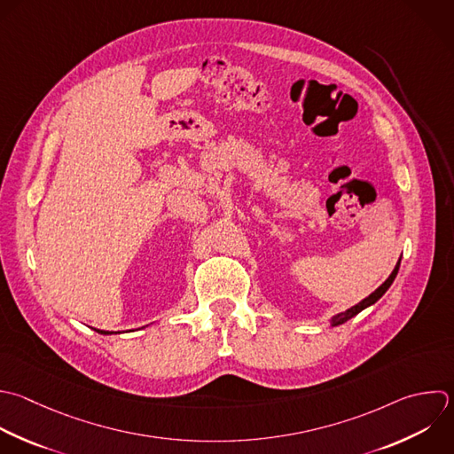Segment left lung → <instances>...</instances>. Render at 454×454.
<instances>
[{"label":"left lung","instance_id":"obj_1","mask_svg":"<svg viewBox=\"0 0 454 454\" xmlns=\"http://www.w3.org/2000/svg\"><path fill=\"white\" fill-rule=\"evenodd\" d=\"M397 270H399V261H397V264H395V268H394V271L390 273V277L374 291V293H371L367 298H364L360 303H356L355 307H351V309H348L346 312H340V314H337L335 317H332V325L333 326H337V325H342V323H346L348 319H351L353 316H356L360 310H364L365 307H369V305H372L374 301H378L383 294H385V291L390 287V284L394 282V278H395V275H397Z\"/></svg>","mask_w":454,"mask_h":454}]
</instances>
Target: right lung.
I'll return each mask as SVG.
<instances>
[{"label":"right lung","instance_id":"right-lung-1","mask_svg":"<svg viewBox=\"0 0 454 454\" xmlns=\"http://www.w3.org/2000/svg\"><path fill=\"white\" fill-rule=\"evenodd\" d=\"M99 333H112V332H105V330H98Z\"/></svg>","mask_w":454,"mask_h":454}]
</instances>
